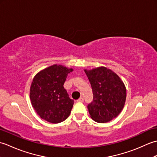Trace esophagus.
<instances>
[{
	"label": "esophagus",
	"instance_id": "esophagus-1",
	"mask_svg": "<svg viewBox=\"0 0 157 157\" xmlns=\"http://www.w3.org/2000/svg\"><path fill=\"white\" fill-rule=\"evenodd\" d=\"M77 101L78 102H82L83 101H84V98H83L82 97H80L79 99L77 100Z\"/></svg>",
	"mask_w": 157,
	"mask_h": 157
}]
</instances>
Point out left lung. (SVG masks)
Masks as SVG:
<instances>
[{"label":"left lung","mask_w":157,"mask_h":157,"mask_svg":"<svg viewBox=\"0 0 157 157\" xmlns=\"http://www.w3.org/2000/svg\"><path fill=\"white\" fill-rule=\"evenodd\" d=\"M92 86L93 101L88 105L91 118L106 123L117 117L124 107L126 88L121 78L110 69L98 67L84 69Z\"/></svg>","instance_id":"obj_1"}]
</instances>
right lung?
<instances>
[{"label":"right lung","instance_id":"obj_1","mask_svg":"<svg viewBox=\"0 0 157 157\" xmlns=\"http://www.w3.org/2000/svg\"><path fill=\"white\" fill-rule=\"evenodd\" d=\"M73 71L61 65H53L36 74L29 89L32 105L41 119L52 123L68 117L74 101L63 87L68 73Z\"/></svg>","mask_w":157,"mask_h":157}]
</instances>
